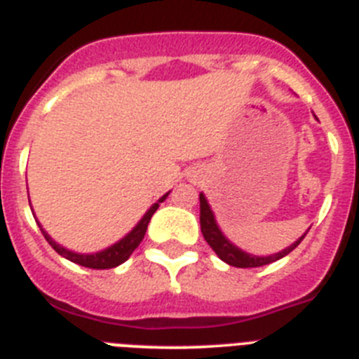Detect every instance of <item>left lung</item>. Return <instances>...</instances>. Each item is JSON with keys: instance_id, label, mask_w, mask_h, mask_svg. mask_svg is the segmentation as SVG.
<instances>
[{"instance_id": "left-lung-1", "label": "left lung", "mask_w": 359, "mask_h": 359, "mask_svg": "<svg viewBox=\"0 0 359 359\" xmlns=\"http://www.w3.org/2000/svg\"><path fill=\"white\" fill-rule=\"evenodd\" d=\"M199 208H201V215H199V221H201V231L203 237L210 244V248L214 250L215 255L221 259L223 262H226L228 266H233V268H259V266H266L269 262H275L282 257H286L287 253L293 252L297 248L298 244L302 243V239L306 237L304 233L302 237H298L293 244H290L287 248L280 250L277 253H271V255H253V253L244 252L243 248H239L237 244L231 243L226 236H224V231L221 230V226L217 224V219H215L214 210H212L210 203H208L207 196L199 194Z\"/></svg>"}]
</instances>
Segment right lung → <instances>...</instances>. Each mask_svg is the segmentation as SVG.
<instances>
[{
  "label": "right lung",
  "mask_w": 359,
  "mask_h": 359,
  "mask_svg": "<svg viewBox=\"0 0 359 359\" xmlns=\"http://www.w3.org/2000/svg\"><path fill=\"white\" fill-rule=\"evenodd\" d=\"M169 194H170V190L169 192H165V194L161 196V198L158 199L154 205H151V208H147V212L142 215L140 221H138V223H136L135 226H133L131 230H129L128 233L122 237V239L116 241V243H113L111 246H107V248L100 250V252H93V253H79V252H73V250L65 248L62 244H59L55 239H52V236H50L48 231L43 228V224L37 221L36 215H34V217H36V223L39 224L41 231H43L44 239L48 241L50 246H52V248L55 250L59 255L65 257V259H68V261L75 262V264L84 266V268L109 269V268H116V266H120L122 262H126L129 257H131V253L135 252L136 246H138V244L142 243V239H144L152 214L158 210L160 203H163ZM28 201H30V198H28ZM32 214H34V208H32Z\"/></svg>",
  "instance_id": "right-lung-1"
}]
</instances>
